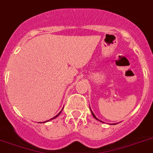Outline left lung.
<instances>
[{
  "label": "left lung",
  "instance_id": "obj_1",
  "mask_svg": "<svg viewBox=\"0 0 153 153\" xmlns=\"http://www.w3.org/2000/svg\"><path fill=\"white\" fill-rule=\"evenodd\" d=\"M90 110H91V108H90ZM91 114H92L93 117H94V118H95V119H97V120H99V119H97L96 117H95V115H94V113H93V112H92V111H91ZM100 122H101V121H100Z\"/></svg>",
  "mask_w": 153,
  "mask_h": 153
}]
</instances>
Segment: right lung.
I'll use <instances>...</instances> for the list:
<instances>
[{
  "mask_svg": "<svg viewBox=\"0 0 153 153\" xmlns=\"http://www.w3.org/2000/svg\"><path fill=\"white\" fill-rule=\"evenodd\" d=\"M62 109H63V108H62ZM62 111H60V112H59V113H58V115H56V116H54V118H52V119H55V118H56V117H57V116H58V115H60V114H61V112H62Z\"/></svg>",
  "mask_w": 153,
  "mask_h": 153,
  "instance_id": "obj_1",
  "label": "right lung"
}]
</instances>
